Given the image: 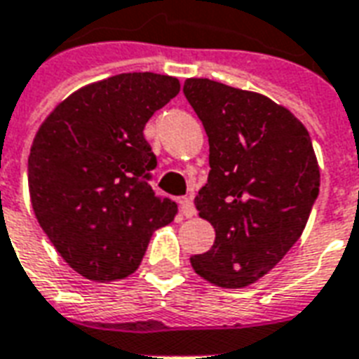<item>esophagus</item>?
I'll list each match as a JSON object with an SVG mask.
<instances>
[{
  "instance_id": "34e87169",
  "label": "esophagus",
  "mask_w": 359,
  "mask_h": 359,
  "mask_svg": "<svg viewBox=\"0 0 359 359\" xmlns=\"http://www.w3.org/2000/svg\"><path fill=\"white\" fill-rule=\"evenodd\" d=\"M180 209H182V215H184L187 219H190V217H194V215H196V207H194V201L190 200V198L182 200V203H180Z\"/></svg>"
}]
</instances>
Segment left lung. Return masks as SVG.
Listing matches in <instances>:
<instances>
[{
  "instance_id": "obj_1",
  "label": "left lung",
  "mask_w": 359,
  "mask_h": 359,
  "mask_svg": "<svg viewBox=\"0 0 359 359\" xmlns=\"http://www.w3.org/2000/svg\"><path fill=\"white\" fill-rule=\"evenodd\" d=\"M184 95L209 137L211 171L194 203L215 228L213 247L190 262L213 285L247 287L306 226L320 192L312 140L285 106L261 93L190 78Z\"/></svg>"
}]
</instances>
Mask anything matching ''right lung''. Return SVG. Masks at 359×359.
Returning <instances> with one entry per match:
<instances>
[{
	"mask_svg": "<svg viewBox=\"0 0 359 359\" xmlns=\"http://www.w3.org/2000/svg\"><path fill=\"white\" fill-rule=\"evenodd\" d=\"M177 78L119 74L72 93L39 126L28 158L34 213L58 255L91 281L131 276L177 203L148 184L144 126L179 95Z\"/></svg>",
	"mask_w": 359,
	"mask_h": 359,
	"instance_id": "1",
	"label": "right lung"
}]
</instances>
